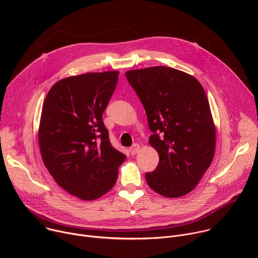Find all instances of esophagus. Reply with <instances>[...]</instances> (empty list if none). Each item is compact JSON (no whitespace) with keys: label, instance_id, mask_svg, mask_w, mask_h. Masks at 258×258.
Wrapping results in <instances>:
<instances>
[{"label":"esophagus","instance_id":"obj_1","mask_svg":"<svg viewBox=\"0 0 258 258\" xmlns=\"http://www.w3.org/2000/svg\"><path fill=\"white\" fill-rule=\"evenodd\" d=\"M139 150H140V145L139 144H134L130 148V152H131L132 155L137 154L139 152Z\"/></svg>","mask_w":258,"mask_h":258}]
</instances>
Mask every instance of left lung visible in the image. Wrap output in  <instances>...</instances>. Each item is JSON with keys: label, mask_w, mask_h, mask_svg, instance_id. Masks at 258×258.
Wrapping results in <instances>:
<instances>
[{"label": "left lung", "mask_w": 258, "mask_h": 258, "mask_svg": "<svg viewBox=\"0 0 258 258\" xmlns=\"http://www.w3.org/2000/svg\"><path fill=\"white\" fill-rule=\"evenodd\" d=\"M140 98L153 135L149 143L159 163L146 173L156 193L176 198L191 192L210 166L215 126L201 84L188 73L165 66L125 72Z\"/></svg>", "instance_id": "obj_1"}]
</instances>
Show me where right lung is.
<instances>
[{
  "mask_svg": "<svg viewBox=\"0 0 258 258\" xmlns=\"http://www.w3.org/2000/svg\"><path fill=\"white\" fill-rule=\"evenodd\" d=\"M118 75L113 70L62 79L42 108L39 145L44 164L61 188L82 200L111 190L126 158L110 143L102 120Z\"/></svg>",
  "mask_w": 258,
  "mask_h": 258,
  "instance_id": "add662e5",
  "label": "right lung"
}]
</instances>
